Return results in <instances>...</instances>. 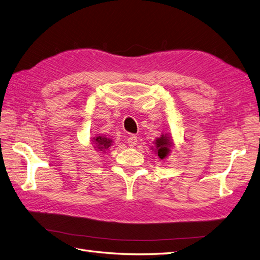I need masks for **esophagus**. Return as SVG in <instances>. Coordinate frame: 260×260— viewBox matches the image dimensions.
Masks as SVG:
<instances>
[{"label": "esophagus", "mask_w": 260, "mask_h": 260, "mask_svg": "<svg viewBox=\"0 0 260 260\" xmlns=\"http://www.w3.org/2000/svg\"><path fill=\"white\" fill-rule=\"evenodd\" d=\"M127 141H128V142H127L128 145L131 146V147H133V146H136L137 143H138V138H137L136 136H130Z\"/></svg>", "instance_id": "esophagus-1"}]
</instances>
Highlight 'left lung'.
<instances>
[{
    "instance_id": "8db88e82",
    "label": "left lung",
    "mask_w": 260,
    "mask_h": 260,
    "mask_svg": "<svg viewBox=\"0 0 260 260\" xmlns=\"http://www.w3.org/2000/svg\"><path fill=\"white\" fill-rule=\"evenodd\" d=\"M155 146H156V153L159 156L160 159L166 158L167 155L170 153V148L172 146V142L170 137L161 136L160 138L156 139L155 141Z\"/></svg>"
}]
</instances>
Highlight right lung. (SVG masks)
<instances>
[{"mask_svg": "<svg viewBox=\"0 0 260 260\" xmlns=\"http://www.w3.org/2000/svg\"><path fill=\"white\" fill-rule=\"evenodd\" d=\"M112 143H113V140L103 136L95 137L92 140V144L94 145V147L96 148V151H101V152L106 151V149L112 145Z\"/></svg>", "mask_w": 260, "mask_h": 260, "instance_id": "add662e5", "label": "right lung"}]
</instances>
